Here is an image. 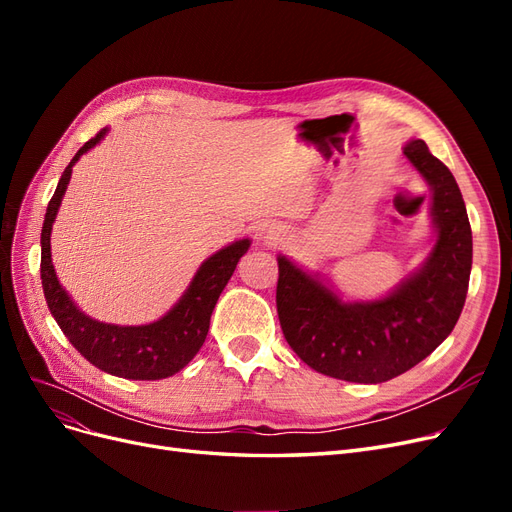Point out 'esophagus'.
I'll return each mask as SVG.
<instances>
[{"instance_id": "1", "label": "esophagus", "mask_w": 512, "mask_h": 512, "mask_svg": "<svg viewBox=\"0 0 512 512\" xmlns=\"http://www.w3.org/2000/svg\"><path fill=\"white\" fill-rule=\"evenodd\" d=\"M284 232L280 230V228H275V226H271V228H267V232H265V241L269 243V245H277V243H282L284 241Z\"/></svg>"}]
</instances>
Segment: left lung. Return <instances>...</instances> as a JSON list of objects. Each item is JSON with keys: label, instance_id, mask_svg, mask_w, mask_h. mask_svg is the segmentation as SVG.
I'll return each instance as SVG.
<instances>
[{"label": "left lung", "instance_id": "8db88e82", "mask_svg": "<svg viewBox=\"0 0 512 512\" xmlns=\"http://www.w3.org/2000/svg\"><path fill=\"white\" fill-rule=\"evenodd\" d=\"M404 156L431 194L433 245L395 288L350 301L318 271L277 256L275 301L284 337L318 374L359 384L404 374L451 335L466 303L472 230L459 185L421 138H410Z\"/></svg>", "mask_w": 512, "mask_h": 512}]
</instances>
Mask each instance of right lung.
<instances>
[{
	"label": "right lung",
	"instance_id": "1",
	"mask_svg": "<svg viewBox=\"0 0 512 512\" xmlns=\"http://www.w3.org/2000/svg\"><path fill=\"white\" fill-rule=\"evenodd\" d=\"M106 134L108 128L100 130L76 151V156L61 173L55 194L49 207H46L40 232V280L44 299L59 329L68 337V342L91 365L126 380H162L181 371L194 359L200 346L205 344L213 307L218 303L232 273H235L239 258L250 250L252 239L243 237L232 241L200 262L192 282L183 290L179 301L158 320L147 324H113L87 316L57 280L51 258V230L61 200H64L68 190L72 166L89 149H94Z\"/></svg>",
	"mask_w": 512,
	"mask_h": 512
}]
</instances>
